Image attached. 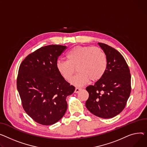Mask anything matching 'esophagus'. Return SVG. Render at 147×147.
<instances>
[{
    "label": "esophagus",
    "mask_w": 147,
    "mask_h": 147,
    "mask_svg": "<svg viewBox=\"0 0 147 147\" xmlns=\"http://www.w3.org/2000/svg\"><path fill=\"white\" fill-rule=\"evenodd\" d=\"M80 90H81V88H80V87H76L74 92L75 93H78Z\"/></svg>",
    "instance_id": "esophagus-1"
}]
</instances>
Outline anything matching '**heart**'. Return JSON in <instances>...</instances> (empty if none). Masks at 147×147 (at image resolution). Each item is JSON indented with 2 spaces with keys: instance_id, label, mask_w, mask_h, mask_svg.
<instances>
[{
  "instance_id": "heart-1",
  "label": "heart",
  "mask_w": 147,
  "mask_h": 147,
  "mask_svg": "<svg viewBox=\"0 0 147 147\" xmlns=\"http://www.w3.org/2000/svg\"><path fill=\"white\" fill-rule=\"evenodd\" d=\"M66 58L67 61H57V70L63 79L70 81L76 68L79 73L71 80V83L76 86L84 85L90 80H99L106 70V55L98 47L77 46L68 52Z\"/></svg>"
}]
</instances>
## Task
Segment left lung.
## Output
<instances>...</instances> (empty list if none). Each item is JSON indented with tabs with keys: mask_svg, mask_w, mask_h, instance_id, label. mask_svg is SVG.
Masks as SVG:
<instances>
[{
	"mask_svg": "<svg viewBox=\"0 0 147 147\" xmlns=\"http://www.w3.org/2000/svg\"><path fill=\"white\" fill-rule=\"evenodd\" d=\"M98 45L107 57V67L101 79L86 87L89 94L86 106L93 115L108 119L125 108L131 91L129 68L123 57L115 48Z\"/></svg>",
	"mask_w": 147,
	"mask_h": 147,
	"instance_id": "1",
	"label": "left lung"
}]
</instances>
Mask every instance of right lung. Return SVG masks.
I'll list each match as a JSON object with an SVG mask.
<instances>
[{"instance_id":"right-lung-1","label":"right lung","mask_w":147,"mask_h":147,"mask_svg":"<svg viewBox=\"0 0 147 147\" xmlns=\"http://www.w3.org/2000/svg\"><path fill=\"white\" fill-rule=\"evenodd\" d=\"M66 46L50 45L29 54L20 65L17 89L26 113L36 122L51 125L67 109L66 97L75 87L58 72L57 62Z\"/></svg>"}]
</instances>
